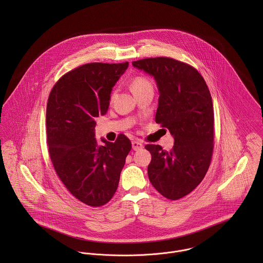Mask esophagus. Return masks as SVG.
I'll list each match as a JSON object with an SVG mask.
<instances>
[{"label":"esophagus","instance_id":"34e87169","mask_svg":"<svg viewBox=\"0 0 263 263\" xmlns=\"http://www.w3.org/2000/svg\"><path fill=\"white\" fill-rule=\"evenodd\" d=\"M132 145H133V149L135 151L141 150L144 147V145L141 142H139V141H134L132 143Z\"/></svg>","mask_w":263,"mask_h":263}]
</instances>
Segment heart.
<instances>
[{"label":"heart","mask_w":263,"mask_h":263,"mask_svg":"<svg viewBox=\"0 0 263 263\" xmlns=\"http://www.w3.org/2000/svg\"><path fill=\"white\" fill-rule=\"evenodd\" d=\"M130 88L133 90V92L135 93V95H137L138 93H140L144 90L153 89V85H152L150 80L147 77H145V76H135L130 80ZM113 95H114V91H112V93L110 95V99H112Z\"/></svg>","instance_id":"1"}]
</instances>
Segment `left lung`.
Segmentation results:
<instances>
[{
	"label": "left lung",
	"mask_w": 263,
	"mask_h": 263,
	"mask_svg": "<svg viewBox=\"0 0 263 263\" xmlns=\"http://www.w3.org/2000/svg\"><path fill=\"white\" fill-rule=\"evenodd\" d=\"M133 66L155 78L160 92L155 120L174 137L170 151L145 146L152 155L149 179L163 196L177 200L202 181L212 161V96L202 76L186 63L157 57L133 62Z\"/></svg>",
	"instance_id": "1"
}]
</instances>
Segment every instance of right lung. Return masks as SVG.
Returning a JSON list of instances; mask_svg holds the SVG:
<instances>
[{
    "mask_svg": "<svg viewBox=\"0 0 263 263\" xmlns=\"http://www.w3.org/2000/svg\"><path fill=\"white\" fill-rule=\"evenodd\" d=\"M128 63H90L61 77L46 106L47 148L61 181L77 199L101 206L112 198L132 149L120 134L114 143L94 138L96 117L108 110L112 87Z\"/></svg>",
    "mask_w": 263,
    "mask_h": 263,
    "instance_id": "1",
    "label": "right lung"
}]
</instances>
